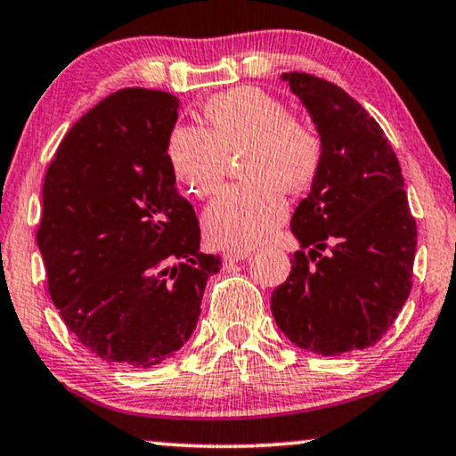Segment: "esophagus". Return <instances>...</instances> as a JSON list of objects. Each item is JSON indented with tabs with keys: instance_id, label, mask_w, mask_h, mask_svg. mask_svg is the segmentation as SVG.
I'll list each match as a JSON object with an SVG mask.
<instances>
[{
	"instance_id": "1",
	"label": "esophagus",
	"mask_w": 456,
	"mask_h": 456,
	"mask_svg": "<svg viewBox=\"0 0 456 456\" xmlns=\"http://www.w3.org/2000/svg\"><path fill=\"white\" fill-rule=\"evenodd\" d=\"M245 257H248L247 251H226L224 253V261H226V264H234V261H240Z\"/></svg>"
}]
</instances>
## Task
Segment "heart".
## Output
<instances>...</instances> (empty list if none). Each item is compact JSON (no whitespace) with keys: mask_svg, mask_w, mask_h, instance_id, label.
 <instances>
[{"mask_svg":"<svg viewBox=\"0 0 456 456\" xmlns=\"http://www.w3.org/2000/svg\"><path fill=\"white\" fill-rule=\"evenodd\" d=\"M208 130L178 124L167 136V164L191 195L209 197L240 155L245 183L230 186L203 216L208 239L222 248H251L270 239L286 217L284 191H307L323 166L315 124L292 114L272 93L239 86L205 103Z\"/></svg>","mask_w":456,"mask_h":456,"instance_id":"1","label":"heart"}]
</instances>
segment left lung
<instances>
[{"label": "left lung", "instance_id": "obj_1", "mask_svg": "<svg viewBox=\"0 0 456 456\" xmlns=\"http://www.w3.org/2000/svg\"><path fill=\"white\" fill-rule=\"evenodd\" d=\"M282 78L326 153L292 214L301 251L272 292V315L292 345L336 357L376 345L396 320L413 284L417 224L395 149L363 105L314 74Z\"/></svg>", "mask_w": 456, "mask_h": 456}]
</instances>
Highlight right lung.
I'll use <instances>...</instances> for the list:
<instances>
[{"instance_id": "right-lung-1", "label": "right lung", "mask_w": 456, "mask_h": 456, "mask_svg": "<svg viewBox=\"0 0 456 456\" xmlns=\"http://www.w3.org/2000/svg\"><path fill=\"white\" fill-rule=\"evenodd\" d=\"M178 97L130 86L60 142L43 183L37 245L68 330L103 361L151 367L191 338L217 255L167 164Z\"/></svg>"}]
</instances>
